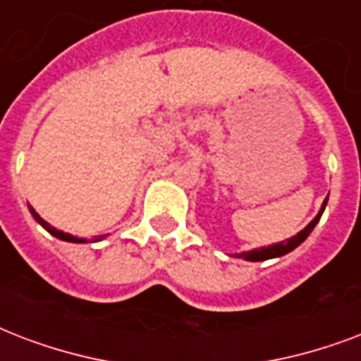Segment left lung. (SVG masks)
<instances>
[{"label": "left lung", "instance_id": "left-lung-1", "mask_svg": "<svg viewBox=\"0 0 361 361\" xmlns=\"http://www.w3.org/2000/svg\"><path fill=\"white\" fill-rule=\"evenodd\" d=\"M326 205H328V197L324 200L322 207H320V211H318L317 216H314V219H312L311 222H309V224H307L305 228L300 231V233H298V235L290 237V239H286V241H281V243H275V245H269V247L252 248V250L233 254V256H235V258L247 259V262H265V259L281 258V256H284V254L292 252L294 248L300 247L301 243L305 241L307 237L311 235V231L314 230V226L318 224V220H320V216H322V212H324V209H326Z\"/></svg>", "mask_w": 361, "mask_h": 361}]
</instances>
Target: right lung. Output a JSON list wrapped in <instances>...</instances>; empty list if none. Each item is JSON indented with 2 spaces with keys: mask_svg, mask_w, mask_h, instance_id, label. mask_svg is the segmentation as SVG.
Returning <instances> with one entry per match:
<instances>
[{
  "mask_svg": "<svg viewBox=\"0 0 361 361\" xmlns=\"http://www.w3.org/2000/svg\"><path fill=\"white\" fill-rule=\"evenodd\" d=\"M30 212H32V216L35 220H37L39 224L43 226L44 230L49 231L50 235H54L56 239H61V241H67V243H88V239H82V237H75V235H71V233H63V231H60V230H56V228H52V226L49 224V222H44L43 219H41V216H39L37 212L33 211V207H30ZM109 235V233H107ZM103 237L105 235H102L99 237V239H103Z\"/></svg>",
  "mask_w": 361,
  "mask_h": 361,
  "instance_id": "add662e5",
  "label": "right lung"
}]
</instances>
